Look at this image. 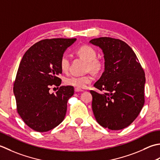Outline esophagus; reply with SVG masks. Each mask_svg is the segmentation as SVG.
<instances>
[{
	"label": "esophagus",
	"mask_w": 160,
	"mask_h": 160,
	"mask_svg": "<svg viewBox=\"0 0 160 160\" xmlns=\"http://www.w3.org/2000/svg\"><path fill=\"white\" fill-rule=\"evenodd\" d=\"M74 91H75L76 92H83V90L80 89V88H74Z\"/></svg>",
	"instance_id": "esophagus-1"
}]
</instances>
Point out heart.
I'll return each instance as SVG.
<instances>
[{
    "instance_id": "heart-1",
    "label": "heart",
    "mask_w": 160,
    "mask_h": 160,
    "mask_svg": "<svg viewBox=\"0 0 160 160\" xmlns=\"http://www.w3.org/2000/svg\"><path fill=\"white\" fill-rule=\"evenodd\" d=\"M77 53L83 59L87 61V70H91L94 72L99 71L102 68V61L97 59V52L93 48L89 45H82L77 50ZM70 68V60L66 54H63L60 59V68L63 72H67ZM93 76L91 74L68 77L65 83L68 86L76 87L77 88H85L93 81Z\"/></svg>"
}]
</instances>
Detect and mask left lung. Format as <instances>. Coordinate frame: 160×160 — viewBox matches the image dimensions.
<instances>
[{"label":"left lung","mask_w":160,"mask_h":160,"mask_svg":"<svg viewBox=\"0 0 160 160\" xmlns=\"http://www.w3.org/2000/svg\"><path fill=\"white\" fill-rule=\"evenodd\" d=\"M90 43L102 49L104 72L94 84L100 94L90 90L97 122L112 130L128 126L144 104V71L129 45L119 39L100 37Z\"/></svg>","instance_id":"1"}]
</instances>
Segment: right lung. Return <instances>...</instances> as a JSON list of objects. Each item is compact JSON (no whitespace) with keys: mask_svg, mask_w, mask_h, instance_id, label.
<instances>
[{"mask_svg":"<svg viewBox=\"0 0 160 160\" xmlns=\"http://www.w3.org/2000/svg\"><path fill=\"white\" fill-rule=\"evenodd\" d=\"M76 38H51L37 42L28 49L19 64L14 83L17 112L35 131L53 129L63 121L67 102L74 94L72 86H61L54 94L50 86H59L60 59Z\"/></svg>","mask_w":160,"mask_h":160,"instance_id":"obj_1","label":"right lung"}]
</instances>
